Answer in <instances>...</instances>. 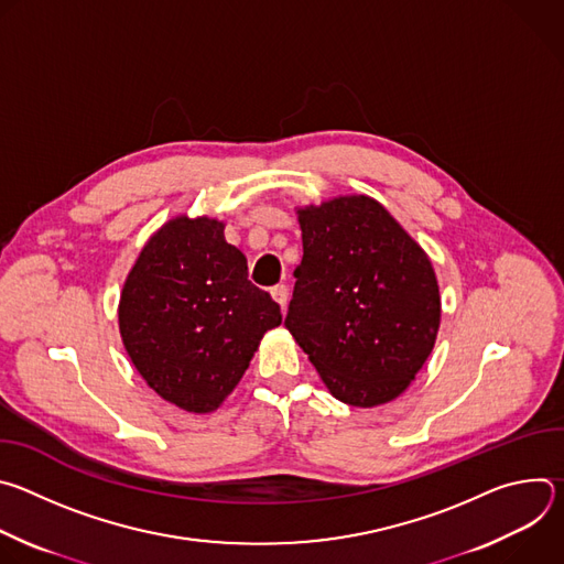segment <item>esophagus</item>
Instances as JSON below:
<instances>
[{"label":"esophagus","instance_id":"1","mask_svg":"<svg viewBox=\"0 0 564 564\" xmlns=\"http://www.w3.org/2000/svg\"><path fill=\"white\" fill-rule=\"evenodd\" d=\"M270 294H272V299H274L281 307H285V303H288V288H285L283 283L274 285V288L270 290Z\"/></svg>","mask_w":564,"mask_h":564}]
</instances>
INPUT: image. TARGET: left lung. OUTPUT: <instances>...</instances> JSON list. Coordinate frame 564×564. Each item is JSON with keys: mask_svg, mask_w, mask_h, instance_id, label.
Instances as JSON below:
<instances>
[{"mask_svg": "<svg viewBox=\"0 0 564 564\" xmlns=\"http://www.w3.org/2000/svg\"><path fill=\"white\" fill-rule=\"evenodd\" d=\"M303 259L285 328L350 406L394 399L429 359L440 288L424 250L368 196L299 209Z\"/></svg>", "mask_w": 564, "mask_h": 564, "instance_id": "8db88e82", "label": "left lung"}]
</instances>
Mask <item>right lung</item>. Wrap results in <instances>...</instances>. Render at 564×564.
Returning <instances> with one entry per match:
<instances>
[{"label": "right lung", "instance_id": "add662e5", "mask_svg": "<svg viewBox=\"0 0 564 564\" xmlns=\"http://www.w3.org/2000/svg\"><path fill=\"white\" fill-rule=\"evenodd\" d=\"M120 335L142 379L189 413L216 411L281 307L248 279L223 223L178 216L142 248L120 294Z\"/></svg>", "mask_w": 564, "mask_h": 564}]
</instances>
